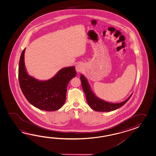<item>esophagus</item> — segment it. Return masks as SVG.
Masks as SVG:
<instances>
[{"label":"esophagus","mask_w":156,"mask_h":156,"mask_svg":"<svg viewBox=\"0 0 156 156\" xmlns=\"http://www.w3.org/2000/svg\"><path fill=\"white\" fill-rule=\"evenodd\" d=\"M84 65L81 62L77 63L75 66L76 70L77 73H81V71H83V70H84Z\"/></svg>","instance_id":"34e87169"}]
</instances>
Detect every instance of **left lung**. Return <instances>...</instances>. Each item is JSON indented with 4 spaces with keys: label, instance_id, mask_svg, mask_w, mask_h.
Here are the masks:
<instances>
[{
    "label": "left lung",
    "instance_id": "8db88e82",
    "mask_svg": "<svg viewBox=\"0 0 156 156\" xmlns=\"http://www.w3.org/2000/svg\"><path fill=\"white\" fill-rule=\"evenodd\" d=\"M80 79L81 81V85L83 90L86 96V100L90 107L92 109L96 112H108L117 109L124 105L129 99L132 95L133 93L127 99L121 103H109L104 100L101 99L94 94L91 89L90 86L88 83L87 80L83 74L80 76Z\"/></svg>",
    "mask_w": 156,
    "mask_h": 156
}]
</instances>
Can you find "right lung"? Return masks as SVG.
I'll return each instance as SVG.
<instances>
[{
  "label": "right lung",
  "mask_w": 156,
  "mask_h": 156,
  "mask_svg": "<svg viewBox=\"0 0 156 156\" xmlns=\"http://www.w3.org/2000/svg\"><path fill=\"white\" fill-rule=\"evenodd\" d=\"M24 48L20 56L18 80L20 89L30 104L39 109L53 112L63 106L66 98L67 86L76 75L75 66L59 70L51 79L41 81L29 75L24 65Z\"/></svg>",
  "instance_id": "add662e5"
}]
</instances>
